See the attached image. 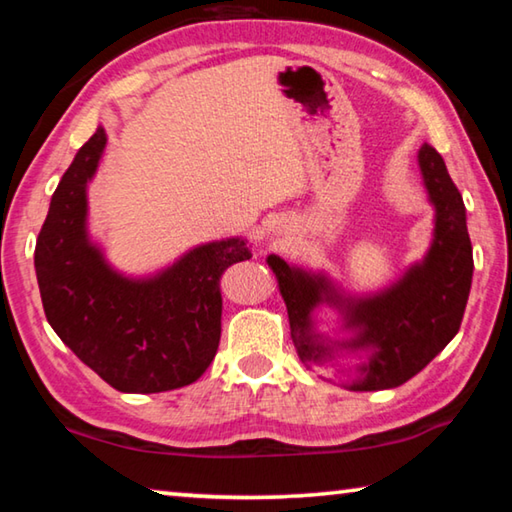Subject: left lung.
<instances>
[{
  "mask_svg": "<svg viewBox=\"0 0 512 512\" xmlns=\"http://www.w3.org/2000/svg\"><path fill=\"white\" fill-rule=\"evenodd\" d=\"M424 185L436 205V237L429 255L413 266L393 289L375 298L345 305L348 325L359 329L350 348H375L366 377L352 384V391H384L402 386L427 366L454 339L465 314L472 287V241L465 225L461 192L449 178L440 153L422 144L418 153ZM268 266L280 282L287 302L291 336L302 361H316L327 354V345L311 334V309L320 298L339 302L325 277H311L271 255Z\"/></svg>",
  "mask_w": 512,
  "mask_h": 512,
  "instance_id": "left-lung-1",
  "label": "left lung"
}]
</instances>
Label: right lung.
Segmentation results:
<instances>
[{
  "mask_svg": "<svg viewBox=\"0 0 512 512\" xmlns=\"http://www.w3.org/2000/svg\"><path fill=\"white\" fill-rule=\"evenodd\" d=\"M106 131L97 128L51 196L36 241L42 307L85 366L121 393L187 386L210 366L221 339V275L253 257L244 239L194 248L169 271L133 282L110 271L85 235V185Z\"/></svg>",
  "mask_w": 512,
  "mask_h": 512,
  "instance_id": "add662e5",
  "label": "right lung"
}]
</instances>
